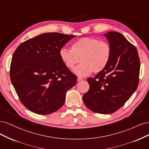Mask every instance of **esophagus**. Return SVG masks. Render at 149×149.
I'll return each mask as SVG.
<instances>
[{"label":"esophagus","instance_id":"1","mask_svg":"<svg viewBox=\"0 0 149 149\" xmlns=\"http://www.w3.org/2000/svg\"><path fill=\"white\" fill-rule=\"evenodd\" d=\"M82 80H83V78H81V77H79L77 78V81H80Z\"/></svg>","mask_w":149,"mask_h":149}]
</instances>
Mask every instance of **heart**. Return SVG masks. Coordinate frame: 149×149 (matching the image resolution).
Listing matches in <instances>:
<instances>
[{"label": "heart", "instance_id": "b5f03b06", "mask_svg": "<svg viewBox=\"0 0 149 149\" xmlns=\"http://www.w3.org/2000/svg\"><path fill=\"white\" fill-rule=\"evenodd\" d=\"M59 56L69 69H73L81 62L73 72L77 75L85 77L92 71L98 74L106 68L111 59V48L107 41L84 37L74 41L71 45V50L66 47L61 48Z\"/></svg>", "mask_w": 149, "mask_h": 149}]
</instances>
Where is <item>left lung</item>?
<instances>
[{
    "mask_svg": "<svg viewBox=\"0 0 149 149\" xmlns=\"http://www.w3.org/2000/svg\"><path fill=\"white\" fill-rule=\"evenodd\" d=\"M111 48L108 65L95 78H88L90 88L84 103L91 111L110 114L122 107L139 84L140 60L136 47L118 32L104 34Z\"/></svg>",
    "mask_w": 149,
    "mask_h": 149,
    "instance_id": "8db88e82",
    "label": "left lung"
}]
</instances>
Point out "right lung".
Returning <instances> with one entry per match:
<instances>
[{"label": "right lung", "mask_w": 149, "mask_h": 149, "mask_svg": "<svg viewBox=\"0 0 149 149\" xmlns=\"http://www.w3.org/2000/svg\"><path fill=\"white\" fill-rule=\"evenodd\" d=\"M74 35L46 33L18 46L12 56L10 76L20 102L41 115L59 109L67 91L77 77L61 59L59 51Z\"/></svg>", "instance_id": "1"}]
</instances>
